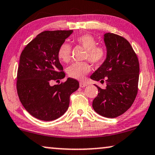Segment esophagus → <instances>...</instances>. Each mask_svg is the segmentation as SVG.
Masks as SVG:
<instances>
[{
	"label": "esophagus",
	"instance_id": "1",
	"mask_svg": "<svg viewBox=\"0 0 155 155\" xmlns=\"http://www.w3.org/2000/svg\"><path fill=\"white\" fill-rule=\"evenodd\" d=\"M87 85L88 84H87L86 83H84V82H80V84H79V86L81 88H84V87L87 86Z\"/></svg>",
	"mask_w": 155,
	"mask_h": 155
}]
</instances>
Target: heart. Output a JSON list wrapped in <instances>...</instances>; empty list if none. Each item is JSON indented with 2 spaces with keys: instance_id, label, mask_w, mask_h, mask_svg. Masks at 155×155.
I'll use <instances>...</instances> for the list:
<instances>
[{
  "instance_id": "b5f03b06",
  "label": "heart",
  "mask_w": 155,
  "mask_h": 155,
  "mask_svg": "<svg viewBox=\"0 0 155 155\" xmlns=\"http://www.w3.org/2000/svg\"><path fill=\"white\" fill-rule=\"evenodd\" d=\"M76 43L86 50V58L93 64H99L105 58V50L102 46L97 45V41L90 34H83L75 38ZM71 47L68 43H63L59 47L58 57L61 62H67L70 59ZM91 71L88 62L74 63L67 69V74L71 78L81 80Z\"/></svg>"
}]
</instances>
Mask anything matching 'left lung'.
I'll list each match as a JSON object with an SVG mask.
<instances>
[{
  "instance_id": "left-lung-1",
  "label": "left lung",
  "mask_w": 155,
  "mask_h": 155,
  "mask_svg": "<svg viewBox=\"0 0 155 155\" xmlns=\"http://www.w3.org/2000/svg\"><path fill=\"white\" fill-rule=\"evenodd\" d=\"M107 49L105 60L91 76V79L106 83L98 89L93 108L97 114L114 118L126 112L134 103L138 93L139 62L129 42L112 33L104 34Z\"/></svg>"
}]
</instances>
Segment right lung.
<instances>
[{"label":"right lung","mask_w":155,"mask_h":155,"mask_svg":"<svg viewBox=\"0 0 155 155\" xmlns=\"http://www.w3.org/2000/svg\"><path fill=\"white\" fill-rule=\"evenodd\" d=\"M72 33L73 30L43 31L21 53L17 93L26 110L40 120L53 121L62 116L69 107L71 94L79 87L77 81L71 78L60 84L50 85L65 77L58 51Z\"/></svg>","instance_id":"right-lung-1"}]
</instances>
